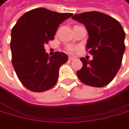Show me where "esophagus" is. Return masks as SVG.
I'll list each match as a JSON object with an SVG mask.
<instances>
[{
  "label": "esophagus",
  "mask_w": 129,
  "mask_h": 129,
  "mask_svg": "<svg viewBox=\"0 0 129 129\" xmlns=\"http://www.w3.org/2000/svg\"><path fill=\"white\" fill-rule=\"evenodd\" d=\"M75 59H76V58H75L74 56H69V60H70V61H73V60H74Z\"/></svg>",
  "instance_id": "esophagus-1"
}]
</instances>
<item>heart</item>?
Wrapping results in <instances>:
<instances>
[{
	"label": "heart",
	"instance_id": "obj_1",
	"mask_svg": "<svg viewBox=\"0 0 129 129\" xmlns=\"http://www.w3.org/2000/svg\"><path fill=\"white\" fill-rule=\"evenodd\" d=\"M67 50L69 53H72V52L74 51V48H73V47H68L67 48Z\"/></svg>",
	"mask_w": 129,
	"mask_h": 129
}]
</instances>
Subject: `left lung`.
I'll return each instance as SVG.
<instances>
[{"label": "left lung", "instance_id": "obj_1", "mask_svg": "<svg viewBox=\"0 0 129 129\" xmlns=\"http://www.w3.org/2000/svg\"><path fill=\"white\" fill-rule=\"evenodd\" d=\"M72 19L83 23L88 31L86 48L93 56L92 60L80 58L82 67L76 72L86 85L103 87L114 79L120 69L125 50V33L113 17L97 11L75 14Z\"/></svg>", "mask_w": 129, "mask_h": 129}]
</instances>
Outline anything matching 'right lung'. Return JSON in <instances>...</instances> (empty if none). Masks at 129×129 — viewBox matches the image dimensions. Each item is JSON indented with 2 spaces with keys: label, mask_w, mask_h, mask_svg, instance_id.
I'll use <instances>...</instances> for the list:
<instances>
[{
  "label": "right lung",
  "mask_w": 129,
  "mask_h": 129,
  "mask_svg": "<svg viewBox=\"0 0 129 129\" xmlns=\"http://www.w3.org/2000/svg\"><path fill=\"white\" fill-rule=\"evenodd\" d=\"M71 13H57L36 8L22 15L11 31L12 64L21 83L30 91L41 92L56 85L59 70L68 60L66 53L49 56L44 46L53 40L59 25Z\"/></svg>",
  "instance_id": "right-lung-1"
}]
</instances>
